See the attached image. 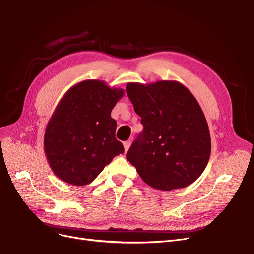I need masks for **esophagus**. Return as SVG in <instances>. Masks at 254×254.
Returning a JSON list of instances; mask_svg holds the SVG:
<instances>
[{
  "mask_svg": "<svg viewBox=\"0 0 254 254\" xmlns=\"http://www.w3.org/2000/svg\"><path fill=\"white\" fill-rule=\"evenodd\" d=\"M130 141H126L125 143H124V147H125V151L126 152H127V150H128V148H129V146H130Z\"/></svg>",
  "mask_w": 254,
  "mask_h": 254,
  "instance_id": "obj_1",
  "label": "esophagus"
}]
</instances>
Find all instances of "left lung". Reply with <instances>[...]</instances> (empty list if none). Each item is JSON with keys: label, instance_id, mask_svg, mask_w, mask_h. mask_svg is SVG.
Returning a JSON list of instances; mask_svg holds the SVG:
<instances>
[{"label": "left lung", "instance_id": "8db88e82", "mask_svg": "<svg viewBox=\"0 0 254 254\" xmlns=\"http://www.w3.org/2000/svg\"><path fill=\"white\" fill-rule=\"evenodd\" d=\"M143 131L127 153L145 183L161 190L186 188L207 167L210 131L192 93L174 80L126 86Z\"/></svg>", "mask_w": 254, "mask_h": 254}]
</instances>
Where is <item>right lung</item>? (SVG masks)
I'll list each match as a JSON object with an SVG mask.
<instances>
[{
  "label": "right lung",
  "instance_id": "right-lung-1",
  "mask_svg": "<svg viewBox=\"0 0 254 254\" xmlns=\"http://www.w3.org/2000/svg\"><path fill=\"white\" fill-rule=\"evenodd\" d=\"M123 88L84 80L64 93L47 124L44 151L57 177L77 186L90 183L125 148L111 117Z\"/></svg>",
  "mask_w": 254,
  "mask_h": 254
}]
</instances>
